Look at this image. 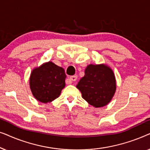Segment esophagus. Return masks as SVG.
<instances>
[{
    "mask_svg": "<svg viewBox=\"0 0 150 150\" xmlns=\"http://www.w3.org/2000/svg\"><path fill=\"white\" fill-rule=\"evenodd\" d=\"M69 81L71 82H73V81H76L77 79V76H71L69 77Z\"/></svg>",
    "mask_w": 150,
    "mask_h": 150,
    "instance_id": "esophagus-1",
    "label": "esophagus"
}]
</instances>
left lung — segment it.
Wrapping results in <instances>:
<instances>
[{"label": "left lung", "instance_id": "left-lung-1", "mask_svg": "<svg viewBox=\"0 0 150 150\" xmlns=\"http://www.w3.org/2000/svg\"><path fill=\"white\" fill-rule=\"evenodd\" d=\"M76 87L82 97L94 107H102L108 104L116 90L115 78L112 69L106 65H89L85 76Z\"/></svg>", "mask_w": 150, "mask_h": 150}]
</instances>
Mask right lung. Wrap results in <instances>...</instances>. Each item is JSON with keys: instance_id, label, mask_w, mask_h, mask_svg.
Listing matches in <instances>:
<instances>
[{"instance_id": "right-lung-1", "label": "right lung", "mask_w": 150, "mask_h": 150, "mask_svg": "<svg viewBox=\"0 0 150 150\" xmlns=\"http://www.w3.org/2000/svg\"><path fill=\"white\" fill-rule=\"evenodd\" d=\"M66 78L64 69L54 63H44L32 71L30 87L33 95L43 103L52 102L60 96L65 87Z\"/></svg>"}]
</instances>
